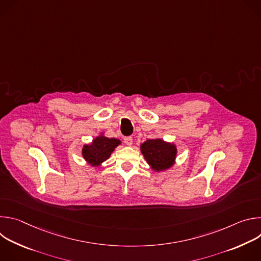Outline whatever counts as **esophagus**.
<instances>
[{
    "mask_svg": "<svg viewBox=\"0 0 261 261\" xmlns=\"http://www.w3.org/2000/svg\"><path fill=\"white\" fill-rule=\"evenodd\" d=\"M124 141H125V143H126L127 145L131 146V145H132V143H133V138H132L131 136H127V137H125V138H124Z\"/></svg>",
    "mask_w": 261,
    "mask_h": 261,
    "instance_id": "34e87169",
    "label": "esophagus"
}]
</instances>
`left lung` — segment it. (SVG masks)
Wrapping results in <instances>:
<instances>
[{
	"label": "left lung",
	"mask_w": 261,
	"mask_h": 261,
	"mask_svg": "<svg viewBox=\"0 0 261 261\" xmlns=\"http://www.w3.org/2000/svg\"><path fill=\"white\" fill-rule=\"evenodd\" d=\"M146 162L157 171L165 170L174 163L176 148L162 139H147L140 146Z\"/></svg>",
	"instance_id": "left-lung-1"
}]
</instances>
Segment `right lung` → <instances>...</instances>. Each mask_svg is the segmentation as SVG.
<instances>
[{"mask_svg":"<svg viewBox=\"0 0 261 261\" xmlns=\"http://www.w3.org/2000/svg\"><path fill=\"white\" fill-rule=\"evenodd\" d=\"M121 143L119 139L98 136L92 144H87L83 148L84 158L93 166H98L109 158L115 148Z\"/></svg>","mask_w":261,"mask_h":261,"instance_id":"1","label":"right lung"}]
</instances>
